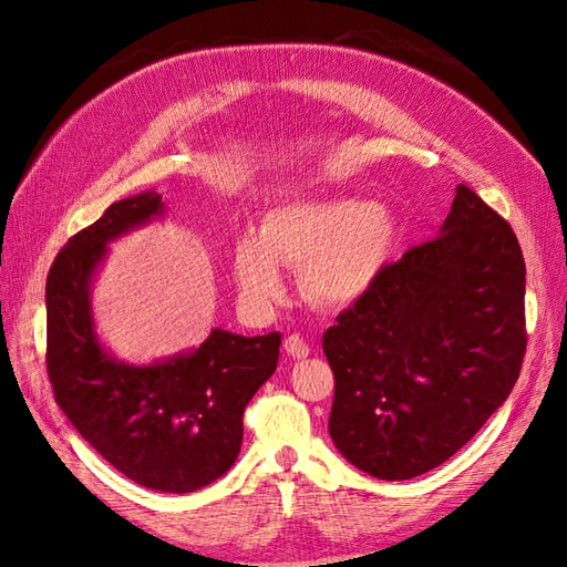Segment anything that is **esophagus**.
Listing matches in <instances>:
<instances>
[{
  "label": "esophagus",
  "mask_w": 567,
  "mask_h": 567,
  "mask_svg": "<svg viewBox=\"0 0 567 567\" xmlns=\"http://www.w3.org/2000/svg\"><path fill=\"white\" fill-rule=\"evenodd\" d=\"M284 348H286V352H288L290 357H293V359H305L307 354H310V342H307L300 333L286 336Z\"/></svg>",
  "instance_id": "34e87169"
}]
</instances>
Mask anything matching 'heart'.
I'll list each match as a JSON object with an SVG mask.
<instances>
[{
    "mask_svg": "<svg viewBox=\"0 0 567 567\" xmlns=\"http://www.w3.org/2000/svg\"><path fill=\"white\" fill-rule=\"evenodd\" d=\"M394 221L371 200H296L265 215L260 238L236 246V279L255 298H274L281 267L302 269L307 296L321 305L357 300L379 277Z\"/></svg>",
    "mask_w": 567,
    "mask_h": 567,
    "instance_id": "obj_1",
    "label": "heart"
}]
</instances>
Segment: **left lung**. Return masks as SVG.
Returning <instances> with one entry per match:
<instances>
[{
    "mask_svg": "<svg viewBox=\"0 0 567 567\" xmlns=\"http://www.w3.org/2000/svg\"><path fill=\"white\" fill-rule=\"evenodd\" d=\"M329 433L352 466L409 480L454 456L516 385L525 260L508 221L458 184L431 241L383 265L321 338Z\"/></svg>",
    "mask_w": 567,
    "mask_h": 567,
    "instance_id": "1",
    "label": "left lung"
}]
</instances>
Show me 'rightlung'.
<instances>
[{
  "label": "right lung",
  "instance_id": "1",
  "mask_svg": "<svg viewBox=\"0 0 567 567\" xmlns=\"http://www.w3.org/2000/svg\"><path fill=\"white\" fill-rule=\"evenodd\" d=\"M163 210L146 192L117 200L71 236L47 277V373L63 414L111 466L148 489L184 494L225 475L241 452L244 411L279 362L281 333L215 329L203 346L153 367L101 350L90 277L106 241Z\"/></svg>",
  "mask_w": 567,
  "mask_h": 567
}]
</instances>
